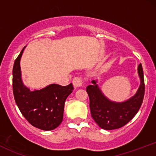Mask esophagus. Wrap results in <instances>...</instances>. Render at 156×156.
<instances>
[{
    "label": "esophagus",
    "mask_w": 156,
    "mask_h": 156,
    "mask_svg": "<svg viewBox=\"0 0 156 156\" xmlns=\"http://www.w3.org/2000/svg\"><path fill=\"white\" fill-rule=\"evenodd\" d=\"M73 84L75 88H79L83 85V81L80 77H75L73 80Z\"/></svg>",
    "instance_id": "34e87169"
}]
</instances>
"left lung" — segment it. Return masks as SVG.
Here are the masks:
<instances>
[{"label":"left lung","mask_w":156,"mask_h":156,"mask_svg":"<svg viewBox=\"0 0 156 156\" xmlns=\"http://www.w3.org/2000/svg\"><path fill=\"white\" fill-rule=\"evenodd\" d=\"M138 73L141 79L140 87L136 94L124 103H117L108 101L96 85L95 80H92L93 85L87 87L92 117L101 128L114 130L122 128L136 114L142 104L145 89L141 63L138 67Z\"/></svg>","instance_id":"1"}]
</instances>
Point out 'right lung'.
Here are the masks:
<instances>
[{
    "label": "right lung",
    "instance_id": "add662e5",
    "mask_svg": "<svg viewBox=\"0 0 156 156\" xmlns=\"http://www.w3.org/2000/svg\"><path fill=\"white\" fill-rule=\"evenodd\" d=\"M14 63L12 88L15 101L23 116L31 125L43 130L56 128L63 120L64 103L73 92L72 83L67 86L51 84L31 92L23 84L20 61L23 50Z\"/></svg>",
    "mask_w": 156,
    "mask_h": 156
}]
</instances>
